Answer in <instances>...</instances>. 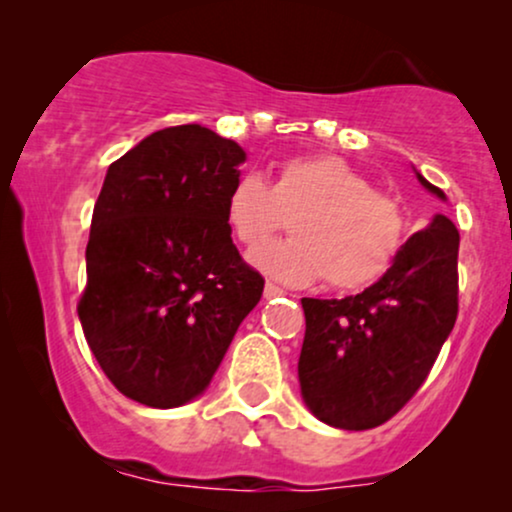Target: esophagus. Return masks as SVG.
<instances>
[{
    "mask_svg": "<svg viewBox=\"0 0 512 512\" xmlns=\"http://www.w3.org/2000/svg\"><path fill=\"white\" fill-rule=\"evenodd\" d=\"M284 289H279V286L276 284H272V281H267V284H264V298H267V301H272V298H279V296H284Z\"/></svg>",
    "mask_w": 512,
    "mask_h": 512,
    "instance_id": "esophagus-1",
    "label": "esophagus"
}]
</instances>
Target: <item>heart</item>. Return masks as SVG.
I'll list each match as a JSON object with an SVG mask.
<instances>
[{
    "label": "heart",
    "instance_id": "heart-1",
    "mask_svg": "<svg viewBox=\"0 0 512 512\" xmlns=\"http://www.w3.org/2000/svg\"><path fill=\"white\" fill-rule=\"evenodd\" d=\"M293 216L289 240L264 243L250 262L272 279L308 286L327 276L337 291L375 284L407 240V216L397 199L373 190L339 156H298L276 168L274 185L243 173L226 197V221L236 240L257 245Z\"/></svg>",
    "mask_w": 512,
    "mask_h": 512
}]
</instances>
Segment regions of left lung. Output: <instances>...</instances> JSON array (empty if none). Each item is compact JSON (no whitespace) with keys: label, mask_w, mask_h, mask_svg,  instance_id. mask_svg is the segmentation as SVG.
Instances as JSON below:
<instances>
[{"label":"left lung","mask_w":512,"mask_h":512,"mask_svg":"<svg viewBox=\"0 0 512 512\" xmlns=\"http://www.w3.org/2000/svg\"><path fill=\"white\" fill-rule=\"evenodd\" d=\"M416 178L445 202L419 170ZM460 233L436 216L402 245L392 267L346 298H301L305 339L298 383L322 424L366 431L414 397L457 320Z\"/></svg>","instance_id":"8db88e82"}]
</instances>
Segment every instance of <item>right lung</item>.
I'll return each instance as SVG.
<instances>
[{
  "label": "right lung",
  "instance_id": "right-lung-1",
  "mask_svg": "<svg viewBox=\"0 0 512 512\" xmlns=\"http://www.w3.org/2000/svg\"><path fill=\"white\" fill-rule=\"evenodd\" d=\"M248 154L202 125L166 127L105 173L86 245L79 320L122 395L192 402L219 370L264 279L240 260L226 197Z\"/></svg>",
  "mask_w": 512,
  "mask_h": 512
}]
</instances>
